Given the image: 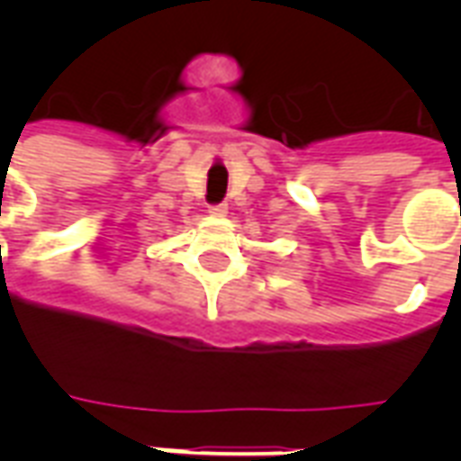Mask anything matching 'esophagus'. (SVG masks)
Listing matches in <instances>:
<instances>
[{
  "label": "esophagus",
  "instance_id": "34e87169",
  "mask_svg": "<svg viewBox=\"0 0 461 461\" xmlns=\"http://www.w3.org/2000/svg\"><path fill=\"white\" fill-rule=\"evenodd\" d=\"M227 203H217V205H210V215L212 217H224L227 215Z\"/></svg>",
  "mask_w": 461,
  "mask_h": 461
}]
</instances>
